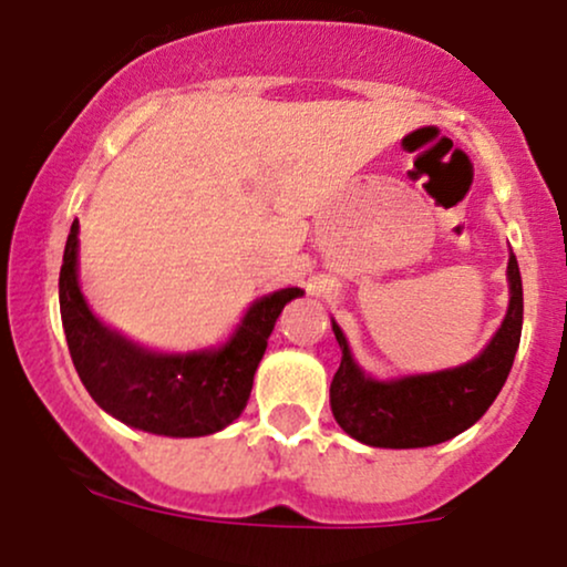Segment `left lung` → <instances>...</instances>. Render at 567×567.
Segmentation results:
<instances>
[{
    "mask_svg": "<svg viewBox=\"0 0 567 567\" xmlns=\"http://www.w3.org/2000/svg\"><path fill=\"white\" fill-rule=\"evenodd\" d=\"M511 305L499 331L472 362L425 375L375 381L353 362L340 326L331 320L340 342V368L331 379V414L337 425L370 447H431L472 427L488 411L511 375L524 323V290L518 260L507 262Z\"/></svg>",
    "mask_w": 567,
    "mask_h": 567,
    "instance_id": "8db88e82",
    "label": "left lung"
}]
</instances>
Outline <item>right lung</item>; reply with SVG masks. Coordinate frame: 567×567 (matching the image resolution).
I'll list each match as a JSON object with an SVG mask.
<instances>
[{
	"instance_id": "right-lung-1",
	"label": "right lung",
	"mask_w": 567,
	"mask_h": 567,
	"mask_svg": "<svg viewBox=\"0 0 567 567\" xmlns=\"http://www.w3.org/2000/svg\"><path fill=\"white\" fill-rule=\"evenodd\" d=\"M76 266L79 221H73L60 268V312L84 390L114 420L175 439L208 436L238 420L279 312L301 296L299 288H285L257 299L221 348L156 353L90 312Z\"/></svg>"
}]
</instances>
